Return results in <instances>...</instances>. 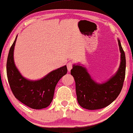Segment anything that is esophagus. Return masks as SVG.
Masks as SVG:
<instances>
[{
    "instance_id": "esophagus-1",
    "label": "esophagus",
    "mask_w": 133,
    "mask_h": 133,
    "mask_svg": "<svg viewBox=\"0 0 133 133\" xmlns=\"http://www.w3.org/2000/svg\"><path fill=\"white\" fill-rule=\"evenodd\" d=\"M72 67H73V63H72L71 62H69L67 64V70H68L69 71H70V70L72 69Z\"/></svg>"
}]
</instances>
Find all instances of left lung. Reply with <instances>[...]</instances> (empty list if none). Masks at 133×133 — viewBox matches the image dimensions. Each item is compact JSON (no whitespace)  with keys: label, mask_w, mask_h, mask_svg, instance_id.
<instances>
[{"label":"left lung","mask_w":133,"mask_h":133,"mask_svg":"<svg viewBox=\"0 0 133 133\" xmlns=\"http://www.w3.org/2000/svg\"><path fill=\"white\" fill-rule=\"evenodd\" d=\"M120 51V64L117 71L109 80L102 83L93 80L84 65L74 64L71 70L76 83V91L78 103L88 110L104 108L113 102L122 89L125 75V56L117 39Z\"/></svg>","instance_id":"left-lung-1"}]
</instances>
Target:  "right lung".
Returning <instances> with one entry per match:
<instances>
[{
    "mask_svg": "<svg viewBox=\"0 0 133 133\" xmlns=\"http://www.w3.org/2000/svg\"><path fill=\"white\" fill-rule=\"evenodd\" d=\"M17 36L9 52L6 70L9 83L12 93L18 100L33 109L48 107L52 102L56 85L67 72L65 65L50 71L39 80H31L22 75L16 66L14 49Z\"/></svg>",
    "mask_w": 133,
    "mask_h": 133,
    "instance_id": "obj_1",
    "label": "right lung"
}]
</instances>
